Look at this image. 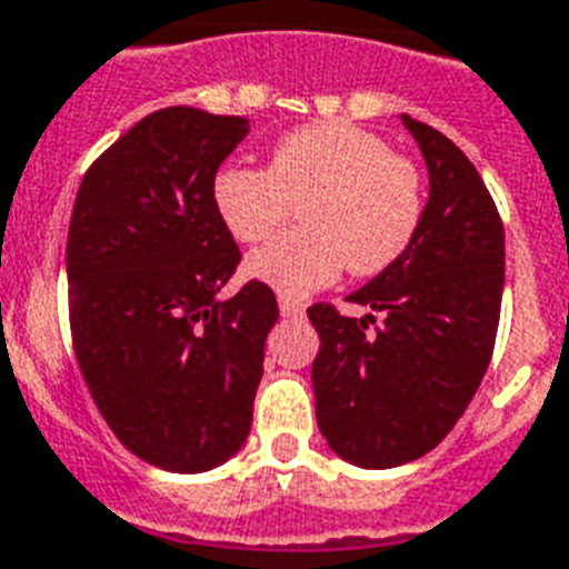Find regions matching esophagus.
<instances>
[{"instance_id":"obj_1","label":"esophagus","mask_w":569,"mask_h":569,"mask_svg":"<svg viewBox=\"0 0 569 569\" xmlns=\"http://www.w3.org/2000/svg\"><path fill=\"white\" fill-rule=\"evenodd\" d=\"M279 311H281V318H302V311H306V306H302L300 300H290V297H284V293H281V297H279Z\"/></svg>"}]
</instances>
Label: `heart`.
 I'll list each match as a JSON object with an SVG mask.
<instances>
[{
  "label": "heart",
  "mask_w": 569,
  "mask_h": 569,
  "mask_svg": "<svg viewBox=\"0 0 569 569\" xmlns=\"http://www.w3.org/2000/svg\"><path fill=\"white\" fill-rule=\"evenodd\" d=\"M221 221L239 242H260L300 207L302 228L246 260L251 279L288 297L350 276H378L408 251L422 219V177L375 131L315 122L288 131L269 168L230 164L212 182Z\"/></svg>",
  "instance_id": "heart-1"
}]
</instances>
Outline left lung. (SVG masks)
Returning a JSON list of instances; mask_svg holds the SVG:
<instances>
[{"mask_svg":"<svg viewBox=\"0 0 569 569\" xmlns=\"http://www.w3.org/2000/svg\"><path fill=\"white\" fill-rule=\"evenodd\" d=\"M401 122L426 158L429 203L408 251L348 297L381 323L330 302L309 309L320 435L360 468L413 462L450 435L489 369L501 318L503 224L489 188L438 128L408 113Z\"/></svg>","mask_w":569,"mask_h":569,"instance_id":"1","label":"left lung"}]
</instances>
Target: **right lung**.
Masks as SVG:
<instances>
[{
	"mask_svg": "<svg viewBox=\"0 0 569 569\" xmlns=\"http://www.w3.org/2000/svg\"><path fill=\"white\" fill-rule=\"evenodd\" d=\"M242 117L164 107L83 173L68 224V320L98 411L138 459L177 473L228 462L251 429L269 284L219 290L239 267L212 182Z\"/></svg>",
	"mask_w": 569,
	"mask_h": 569,
	"instance_id": "add662e5",
	"label": "right lung"
}]
</instances>
